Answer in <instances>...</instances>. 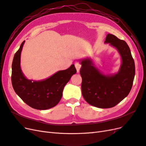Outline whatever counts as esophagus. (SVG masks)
Wrapping results in <instances>:
<instances>
[{
  "instance_id": "obj_1",
  "label": "esophagus",
  "mask_w": 146,
  "mask_h": 146,
  "mask_svg": "<svg viewBox=\"0 0 146 146\" xmlns=\"http://www.w3.org/2000/svg\"><path fill=\"white\" fill-rule=\"evenodd\" d=\"M75 67H76V68L77 69V72H79V71H80V68H81V64L79 63L78 62H77V61H76V62L75 63Z\"/></svg>"
}]
</instances>
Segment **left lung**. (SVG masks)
<instances>
[{"label": "left lung", "instance_id": "left-lung-1", "mask_svg": "<svg viewBox=\"0 0 146 146\" xmlns=\"http://www.w3.org/2000/svg\"><path fill=\"white\" fill-rule=\"evenodd\" d=\"M105 42L116 47L121 56L122 64L119 72L113 76H105L90 58L81 61L80 70L83 97L89 104L100 108H112L126 98L135 75V61L125 41L108 34Z\"/></svg>", "mask_w": 146, "mask_h": 146}]
</instances>
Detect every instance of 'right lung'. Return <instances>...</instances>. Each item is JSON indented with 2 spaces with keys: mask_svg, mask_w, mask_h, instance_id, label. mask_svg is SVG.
<instances>
[{
  "mask_svg": "<svg viewBox=\"0 0 146 146\" xmlns=\"http://www.w3.org/2000/svg\"><path fill=\"white\" fill-rule=\"evenodd\" d=\"M25 41L15 54L12 63L11 83L16 93L30 107L36 110H47L55 107L62 98L63 91L72 75L77 72L74 64L59 70L49 78L41 81L28 80L20 66L21 54Z\"/></svg>",
  "mask_w": 146,
  "mask_h": 146,
  "instance_id": "obj_1",
  "label": "right lung"
}]
</instances>
